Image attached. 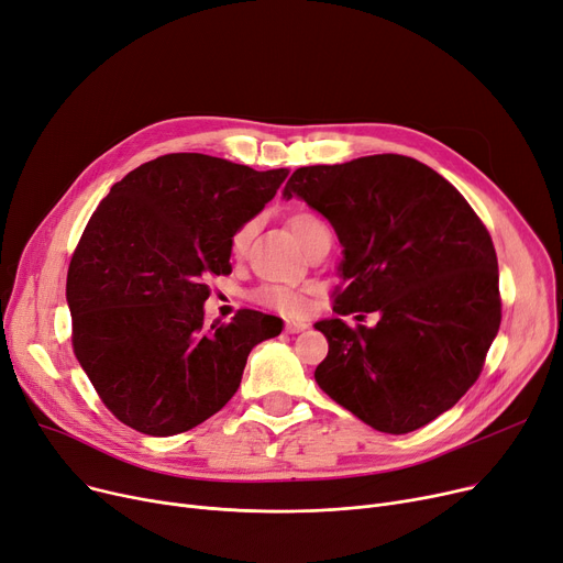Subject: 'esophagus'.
I'll return each mask as SVG.
<instances>
[{
	"label": "esophagus",
	"instance_id": "1",
	"mask_svg": "<svg viewBox=\"0 0 563 563\" xmlns=\"http://www.w3.org/2000/svg\"><path fill=\"white\" fill-rule=\"evenodd\" d=\"M306 329H308L306 322H295V320H287V322H285V331H287V333H301V331H306Z\"/></svg>",
	"mask_w": 563,
	"mask_h": 563
}]
</instances>
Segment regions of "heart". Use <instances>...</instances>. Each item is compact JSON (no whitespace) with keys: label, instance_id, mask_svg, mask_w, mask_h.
Here are the masks:
<instances>
[{"label":"heart","instance_id":"b5f03b06","mask_svg":"<svg viewBox=\"0 0 563 563\" xmlns=\"http://www.w3.org/2000/svg\"><path fill=\"white\" fill-rule=\"evenodd\" d=\"M322 223L317 221L312 213H295L289 218V230L291 234L297 236V241L301 243L306 239V234L314 228H320ZM253 234V225H243L234 236H232V251L234 253H243V249L249 246V239ZM257 301L264 303L266 308H274L283 314H301L308 308V297L306 291L291 289V287H283V285H266L257 291Z\"/></svg>","mask_w":563,"mask_h":563}]
</instances>
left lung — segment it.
Returning <instances> with one entry per match:
<instances>
[{"instance_id":"left-lung-1","label":"left lung","mask_w":563,"mask_h":563,"mask_svg":"<svg viewBox=\"0 0 563 563\" xmlns=\"http://www.w3.org/2000/svg\"><path fill=\"white\" fill-rule=\"evenodd\" d=\"M283 198L320 211L342 260L335 317L314 382L356 419L405 434L449 411L478 379L501 322L493 239L432 167L398 154L299 167ZM375 328H350L340 313Z\"/></svg>"}]
</instances>
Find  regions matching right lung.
<instances>
[{
    "mask_svg": "<svg viewBox=\"0 0 563 563\" xmlns=\"http://www.w3.org/2000/svg\"><path fill=\"white\" fill-rule=\"evenodd\" d=\"M289 175L205 154H167L117 181L73 253V352L129 428L169 437L236 394L249 354L283 320L239 310L207 324L211 276L232 272V236Z\"/></svg>",
    "mask_w": 563,
    "mask_h": 563,
    "instance_id": "add662e5",
    "label": "right lung"
}]
</instances>
